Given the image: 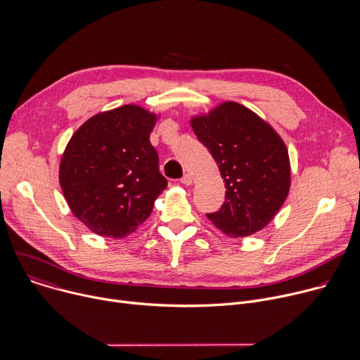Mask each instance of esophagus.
<instances>
[{"label": "esophagus", "mask_w": 360, "mask_h": 360, "mask_svg": "<svg viewBox=\"0 0 360 360\" xmlns=\"http://www.w3.org/2000/svg\"><path fill=\"white\" fill-rule=\"evenodd\" d=\"M181 182L184 185H191L192 184V175L191 174H185L182 178H181Z\"/></svg>", "instance_id": "obj_1"}]
</instances>
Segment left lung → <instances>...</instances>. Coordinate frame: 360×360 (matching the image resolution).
Listing matches in <instances>:
<instances>
[{"instance_id":"8db88e82","label":"left lung","mask_w":360,"mask_h":360,"mask_svg":"<svg viewBox=\"0 0 360 360\" xmlns=\"http://www.w3.org/2000/svg\"><path fill=\"white\" fill-rule=\"evenodd\" d=\"M192 129L211 152L225 182V202L208 219L231 238L261 231L285 202L290 168L279 135L250 110L225 102Z\"/></svg>"}]
</instances>
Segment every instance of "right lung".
Wrapping results in <instances>:
<instances>
[{"label": "right lung", "instance_id": "1", "mask_svg": "<svg viewBox=\"0 0 360 360\" xmlns=\"http://www.w3.org/2000/svg\"><path fill=\"white\" fill-rule=\"evenodd\" d=\"M155 121L139 107L124 105L92 117L68 142L60 184L74 215L92 232L129 235L167 188L149 141Z\"/></svg>", "mask_w": 360, "mask_h": 360}]
</instances>
